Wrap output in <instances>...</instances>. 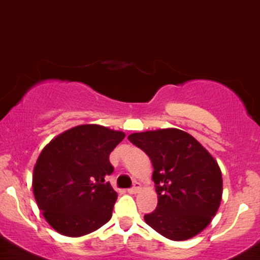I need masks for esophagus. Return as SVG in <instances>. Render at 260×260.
Instances as JSON below:
<instances>
[{"mask_svg":"<svg viewBox=\"0 0 260 260\" xmlns=\"http://www.w3.org/2000/svg\"><path fill=\"white\" fill-rule=\"evenodd\" d=\"M141 190V185H140V182H135V186L131 189H128V193L129 194H137L139 191Z\"/></svg>","mask_w":260,"mask_h":260,"instance_id":"obj_1","label":"esophagus"}]
</instances>
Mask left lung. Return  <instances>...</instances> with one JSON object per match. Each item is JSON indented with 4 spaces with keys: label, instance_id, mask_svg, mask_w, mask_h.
<instances>
[{
    "label": "left lung",
    "instance_id": "obj_1",
    "mask_svg": "<svg viewBox=\"0 0 260 260\" xmlns=\"http://www.w3.org/2000/svg\"><path fill=\"white\" fill-rule=\"evenodd\" d=\"M128 140L153 163L158 206L145 215L147 225L172 241L200 235L220 207L221 171L214 156L177 128L132 133Z\"/></svg>",
    "mask_w": 260,
    "mask_h": 260
}]
</instances>
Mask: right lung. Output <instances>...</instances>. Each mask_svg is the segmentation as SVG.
I'll return each mask as SVG.
<instances>
[{
    "label": "right lung",
    "instance_id": "obj_1",
    "mask_svg": "<svg viewBox=\"0 0 260 260\" xmlns=\"http://www.w3.org/2000/svg\"><path fill=\"white\" fill-rule=\"evenodd\" d=\"M124 137L121 131L83 124L44 146L34 167L32 189L37 207L58 233L81 237L111 219L118 194L105 177L114 171L110 153Z\"/></svg>",
    "mask_w": 260,
    "mask_h": 260
}]
</instances>
